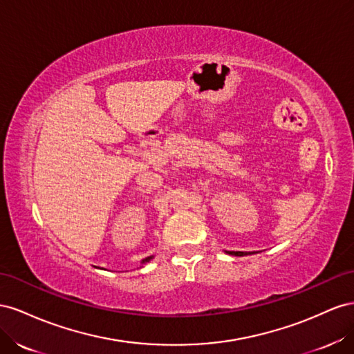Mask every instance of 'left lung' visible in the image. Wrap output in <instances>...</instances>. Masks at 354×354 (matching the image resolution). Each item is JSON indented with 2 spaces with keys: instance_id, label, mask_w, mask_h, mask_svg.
Masks as SVG:
<instances>
[{
  "instance_id": "8db88e82",
  "label": "left lung",
  "mask_w": 354,
  "mask_h": 354,
  "mask_svg": "<svg viewBox=\"0 0 354 354\" xmlns=\"http://www.w3.org/2000/svg\"><path fill=\"white\" fill-rule=\"evenodd\" d=\"M225 254L228 255H234V257H245V255H252L255 252H240V250H225Z\"/></svg>"
}]
</instances>
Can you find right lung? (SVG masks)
Returning a JSON list of instances; mask_svg holds the SVG:
<instances>
[{
	"label": "right lung",
	"mask_w": 354,
	"mask_h": 354,
	"mask_svg": "<svg viewBox=\"0 0 354 354\" xmlns=\"http://www.w3.org/2000/svg\"><path fill=\"white\" fill-rule=\"evenodd\" d=\"M153 258H154V255H151V257H147V258H144L142 261H140V264H142V266H144V264H147V262H149V261H151V259H153Z\"/></svg>",
	"instance_id": "obj_1"
}]
</instances>
